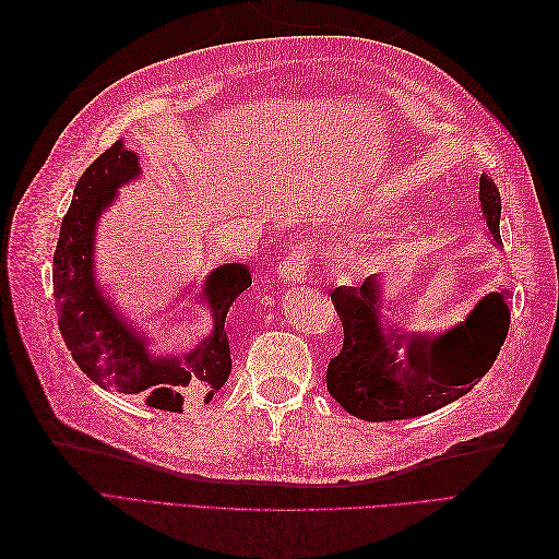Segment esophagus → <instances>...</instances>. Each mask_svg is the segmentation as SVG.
Returning <instances> with one entry per match:
<instances>
[{
	"label": "esophagus",
	"instance_id": "1",
	"mask_svg": "<svg viewBox=\"0 0 559 559\" xmlns=\"http://www.w3.org/2000/svg\"><path fill=\"white\" fill-rule=\"evenodd\" d=\"M308 245H298V247H294V251L289 253V257H286L280 265H277V270H275V275L280 277V280H284V282H298L302 275H306V270H308Z\"/></svg>",
	"mask_w": 559,
	"mask_h": 559
}]
</instances>
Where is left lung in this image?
Returning <instances> with one entry per match:
<instances>
[{"label": "left lung", "mask_w": 559, "mask_h": 559, "mask_svg": "<svg viewBox=\"0 0 559 559\" xmlns=\"http://www.w3.org/2000/svg\"><path fill=\"white\" fill-rule=\"evenodd\" d=\"M480 207L489 235L501 242V195L485 175ZM331 300L345 341L329 361L326 386L349 415L366 421L419 417L468 394L492 368L511 324L506 289L487 294L466 321L431 343L415 335L405 341L399 326L382 329L378 277L361 286H337ZM401 344L409 345L405 360L397 359Z\"/></svg>", "instance_id": "obj_1"}]
</instances>
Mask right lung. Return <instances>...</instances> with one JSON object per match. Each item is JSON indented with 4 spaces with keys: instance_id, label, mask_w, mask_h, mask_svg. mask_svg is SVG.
Instances as JSON below:
<instances>
[{
    "instance_id": "add662e5",
    "label": "right lung",
    "mask_w": 559,
    "mask_h": 559,
    "mask_svg": "<svg viewBox=\"0 0 559 559\" xmlns=\"http://www.w3.org/2000/svg\"><path fill=\"white\" fill-rule=\"evenodd\" d=\"M138 154L118 140L81 175L67 210L53 253V296L62 341L72 359L93 382L118 394L140 396L148 408L181 413L186 396H214L230 376V345L224 331L226 314L247 286L249 267L218 265L202 286L214 329L183 357L151 352L130 321L118 312L95 282V228L116 198L118 186L138 179Z\"/></svg>"
}]
</instances>
